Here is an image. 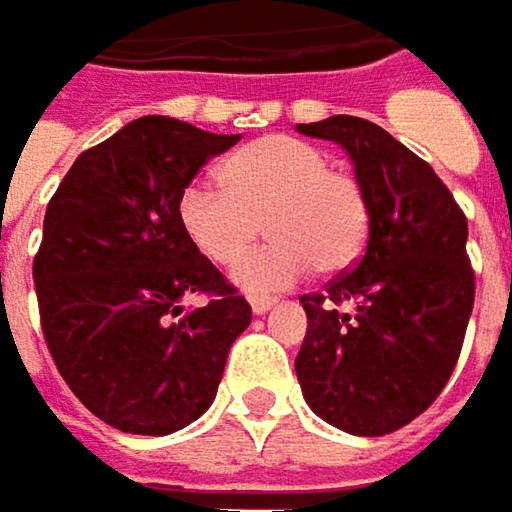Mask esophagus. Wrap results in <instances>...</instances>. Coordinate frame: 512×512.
I'll list each match as a JSON object with an SVG mask.
<instances>
[{
  "label": "esophagus",
  "instance_id": "esophagus-1",
  "mask_svg": "<svg viewBox=\"0 0 512 512\" xmlns=\"http://www.w3.org/2000/svg\"><path fill=\"white\" fill-rule=\"evenodd\" d=\"M272 305H275L272 296H252V311H255V314H266Z\"/></svg>",
  "mask_w": 512,
  "mask_h": 512
}]
</instances>
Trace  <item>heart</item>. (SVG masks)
Masks as SVG:
<instances>
[{"mask_svg": "<svg viewBox=\"0 0 512 512\" xmlns=\"http://www.w3.org/2000/svg\"><path fill=\"white\" fill-rule=\"evenodd\" d=\"M222 186L189 183L177 201L186 240L210 263L231 269L263 228L272 243L237 269L252 293L296 284L317 266L347 269L367 240V201L356 177L329 168L320 148L293 136H266L222 162Z\"/></svg>", "mask_w": 512, "mask_h": 512, "instance_id": "b5f03b06", "label": "heart"}]
</instances>
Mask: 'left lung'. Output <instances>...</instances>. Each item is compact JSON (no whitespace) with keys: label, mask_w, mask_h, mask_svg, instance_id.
Returning <instances> with one entry per match:
<instances>
[{"label":"left lung","mask_w":512,"mask_h":512,"mask_svg":"<svg viewBox=\"0 0 512 512\" xmlns=\"http://www.w3.org/2000/svg\"><path fill=\"white\" fill-rule=\"evenodd\" d=\"M296 130L350 154L370 216L353 272L299 299L308 332L296 376L326 424L385 436L415 421L457 367L474 308L468 222L439 174L379 124L332 115Z\"/></svg>","instance_id":"obj_1"}]
</instances>
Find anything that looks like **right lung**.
I'll return each mask as SVG.
<instances>
[{"instance_id": "1", "label": "right lung", "mask_w": 512, "mask_h": 512, "mask_svg": "<svg viewBox=\"0 0 512 512\" xmlns=\"http://www.w3.org/2000/svg\"><path fill=\"white\" fill-rule=\"evenodd\" d=\"M237 142L145 115L76 156L50 198L32 269L41 329L70 391L121 433L198 421L252 323V305L177 222L180 192ZM192 292L211 302L183 315Z\"/></svg>"}]
</instances>
